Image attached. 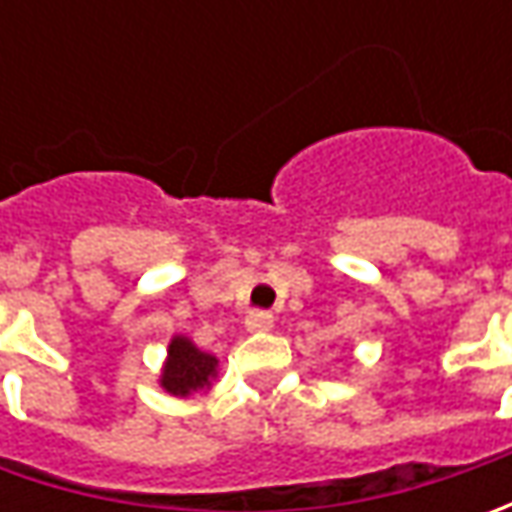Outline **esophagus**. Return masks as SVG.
I'll return each instance as SVG.
<instances>
[{"instance_id": "34e87169", "label": "esophagus", "mask_w": 512, "mask_h": 512, "mask_svg": "<svg viewBox=\"0 0 512 512\" xmlns=\"http://www.w3.org/2000/svg\"><path fill=\"white\" fill-rule=\"evenodd\" d=\"M245 327L250 330V333H265V330L273 327V316L265 313V310H253V313H247Z\"/></svg>"}]
</instances>
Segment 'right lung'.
Instances as JSON below:
<instances>
[{
	"label": "right lung",
	"instance_id": "add662e5",
	"mask_svg": "<svg viewBox=\"0 0 512 512\" xmlns=\"http://www.w3.org/2000/svg\"><path fill=\"white\" fill-rule=\"evenodd\" d=\"M219 359L199 350L187 336H173L168 344V362L162 367L159 384L168 390L170 396H193L199 390L210 387V379L216 376Z\"/></svg>",
	"mask_w": 512,
	"mask_h": 512
}]
</instances>
